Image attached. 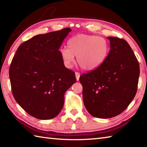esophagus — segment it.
<instances>
[{
    "label": "esophagus",
    "mask_w": 147,
    "mask_h": 147,
    "mask_svg": "<svg viewBox=\"0 0 147 147\" xmlns=\"http://www.w3.org/2000/svg\"><path fill=\"white\" fill-rule=\"evenodd\" d=\"M75 76H76V80L78 81L79 79H80V73H78V72H75Z\"/></svg>",
    "instance_id": "1"
}]
</instances>
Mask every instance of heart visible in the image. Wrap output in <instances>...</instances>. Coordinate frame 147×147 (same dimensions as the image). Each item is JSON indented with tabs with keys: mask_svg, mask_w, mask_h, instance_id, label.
Segmentation results:
<instances>
[{
	"mask_svg": "<svg viewBox=\"0 0 147 147\" xmlns=\"http://www.w3.org/2000/svg\"><path fill=\"white\" fill-rule=\"evenodd\" d=\"M67 47L61 50L65 66L71 68L75 62L83 70L93 71L99 67L107 57L109 45L107 40L101 36L80 34L72 37Z\"/></svg>",
	"mask_w": 147,
	"mask_h": 147,
	"instance_id": "heart-1",
	"label": "heart"
}]
</instances>
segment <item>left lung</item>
<instances>
[{
	"mask_svg": "<svg viewBox=\"0 0 147 147\" xmlns=\"http://www.w3.org/2000/svg\"><path fill=\"white\" fill-rule=\"evenodd\" d=\"M111 50L100 66L80 77L83 102L92 115L107 119L128 107L137 91L138 61L126 40L108 36Z\"/></svg>",
	"mask_w": 147,
	"mask_h": 147,
	"instance_id": "8db88e82",
	"label": "left lung"
}]
</instances>
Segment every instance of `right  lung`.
Returning a JSON list of instances; mask_svg holds the SVG:
<instances>
[{
    "mask_svg": "<svg viewBox=\"0 0 147 147\" xmlns=\"http://www.w3.org/2000/svg\"><path fill=\"white\" fill-rule=\"evenodd\" d=\"M69 28L36 35L19 46L9 68L12 95L32 116L51 119L63 107L65 92L76 83L59 51Z\"/></svg>",
    "mask_w": 147,
    "mask_h": 147,
    "instance_id": "1",
    "label": "right lung"
}]
</instances>
